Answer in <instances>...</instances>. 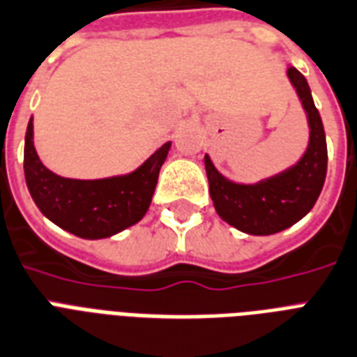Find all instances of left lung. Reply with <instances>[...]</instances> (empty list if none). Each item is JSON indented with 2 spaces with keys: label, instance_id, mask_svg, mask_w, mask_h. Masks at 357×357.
<instances>
[{
  "label": "left lung",
  "instance_id": "obj_1",
  "mask_svg": "<svg viewBox=\"0 0 357 357\" xmlns=\"http://www.w3.org/2000/svg\"><path fill=\"white\" fill-rule=\"evenodd\" d=\"M287 76L302 100L309 123L307 151L296 165L257 184H238L225 178L208 154L204 156L210 197L220 218L242 233L255 236L275 234L300 222L314 206L326 181L328 147L322 119L302 73L289 66Z\"/></svg>",
  "mask_w": 357,
  "mask_h": 357
}]
</instances>
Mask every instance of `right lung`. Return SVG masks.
Instances as JSON below:
<instances>
[{"instance_id":"add662e5","label":"right lung","mask_w":357,"mask_h":357,"mask_svg":"<svg viewBox=\"0 0 357 357\" xmlns=\"http://www.w3.org/2000/svg\"><path fill=\"white\" fill-rule=\"evenodd\" d=\"M171 141L128 175L78 181L52 173L40 162L33 145V117L24 147V173L33 201L48 218L79 238H107L132 227L147 214L158 182L160 167L167 158Z\"/></svg>"}]
</instances>
